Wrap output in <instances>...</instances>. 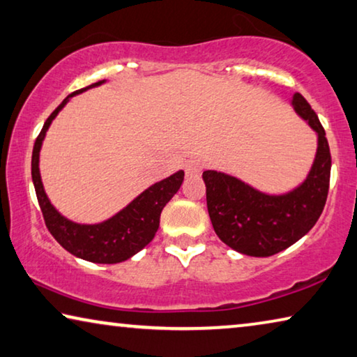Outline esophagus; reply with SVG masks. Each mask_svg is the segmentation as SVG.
<instances>
[{"instance_id": "34e87169", "label": "esophagus", "mask_w": 357, "mask_h": 357, "mask_svg": "<svg viewBox=\"0 0 357 357\" xmlns=\"http://www.w3.org/2000/svg\"><path fill=\"white\" fill-rule=\"evenodd\" d=\"M185 172L188 177H196L202 172V162L199 160H191L185 164Z\"/></svg>"}]
</instances>
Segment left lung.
<instances>
[{
    "label": "left lung",
    "instance_id": "1",
    "mask_svg": "<svg viewBox=\"0 0 357 357\" xmlns=\"http://www.w3.org/2000/svg\"><path fill=\"white\" fill-rule=\"evenodd\" d=\"M290 105L317 135L314 161L298 186L287 193L270 195L229 174L202 172L212 227L239 254L270 257L290 248L314 227L326 206L332 167L326 130L298 92Z\"/></svg>",
    "mask_w": 357,
    "mask_h": 357
}]
</instances>
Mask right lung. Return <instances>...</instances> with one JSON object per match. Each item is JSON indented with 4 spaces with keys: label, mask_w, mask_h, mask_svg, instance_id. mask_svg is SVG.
Returning a JSON list of instances; mask_svg holds the SVG:
<instances>
[{
    "label": "right lung",
    "mask_w": 357,
    "mask_h": 357,
    "mask_svg": "<svg viewBox=\"0 0 357 357\" xmlns=\"http://www.w3.org/2000/svg\"><path fill=\"white\" fill-rule=\"evenodd\" d=\"M103 83H105V79L70 94L46 119L35 142V146H33L31 178L46 227L57 243L65 250H68L70 254L78 257V259L112 265V263H119L130 259L155 238L158 228H160V217L164 206L178 191L180 185L183 182L185 172L178 171L172 174L171 177L148 186L124 209L100 223L83 225L71 222L51 204L45 186H43L40 174V151L49 126L56 119L60 109L67 105L71 97Z\"/></svg>",
    "instance_id": "obj_1"
}]
</instances>
